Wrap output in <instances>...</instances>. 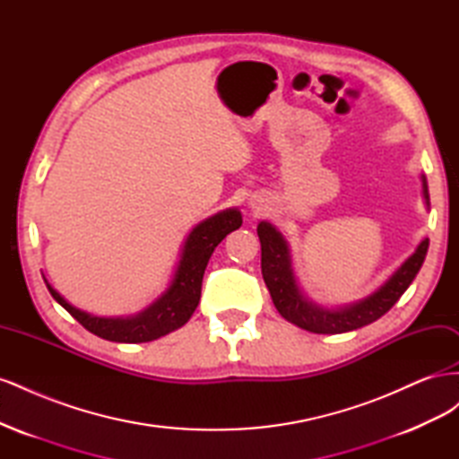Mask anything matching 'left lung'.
<instances>
[{"mask_svg":"<svg viewBox=\"0 0 459 459\" xmlns=\"http://www.w3.org/2000/svg\"><path fill=\"white\" fill-rule=\"evenodd\" d=\"M421 182L423 197L429 206L425 176H421ZM256 231L262 247V277L272 295L273 307L287 322L312 333H325V335L359 329L373 324L375 319H379L391 310L415 280L429 248V239H423L415 248V253L375 293L354 304H346L342 308L329 310L317 307V304L302 295L293 272V262H290L289 245L283 235L270 221H260Z\"/></svg>","mask_w":459,"mask_h":459,"instance_id":"1","label":"left lung"}]
</instances>
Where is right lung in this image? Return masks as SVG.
<instances>
[{"label":"right lung","mask_w":459,"mask_h":459,"mask_svg":"<svg viewBox=\"0 0 459 459\" xmlns=\"http://www.w3.org/2000/svg\"><path fill=\"white\" fill-rule=\"evenodd\" d=\"M243 218L238 208H228L191 230L179 255L169 289L145 310L128 317H100L82 312L68 304L48 281L51 297L93 335L113 342H149L169 335L187 324L201 299L203 275L208 258L228 233L241 228Z\"/></svg>","instance_id":"add662e5"}]
</instances>
